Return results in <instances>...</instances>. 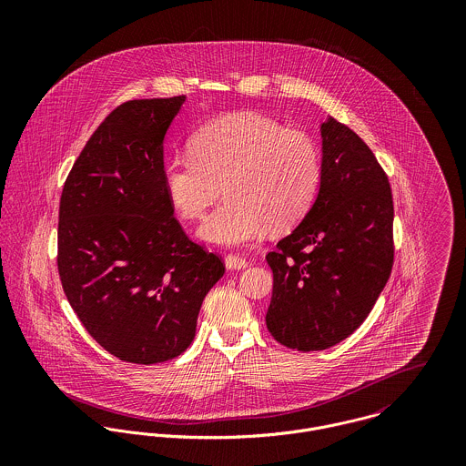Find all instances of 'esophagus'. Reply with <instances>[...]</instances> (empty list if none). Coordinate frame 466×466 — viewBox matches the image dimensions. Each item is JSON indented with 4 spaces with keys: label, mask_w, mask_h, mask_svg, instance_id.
Wrapping results in <instances>:
<instances>
[{
    "label": "esophagus",
    "mask_w": 466,
    "mask_h": 466,
    "mask_svg": "<svg viewBox=\"0 0 466 466\" xmlns=\"http://www.w3.org/2000/svg\"><path fill=\"white\" fill-rule=\"evenodd\" d=\"M224 262H226L228 268H233V270H237V268H246V267H248V260H246L244 257H238V255H228V257L224 258Z\"/></svg>",
    "instance_id": "1"
}]
</instances>
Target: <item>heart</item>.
I'll list each match as a JSON object with an SVG mask.
<instances>
[{
	"mask_svg": "<svg viewBox=\"0 0 466 466\" xmlns=\"http://www.w3.org/2000/svg\"><path fill=\"white\" fill-rule=\"evenodd\" d=\"M190 156L163 167L167 196L185 218H200L222 192L226 200L202 222L200 238L217 246L258 240L267 226H296L314 204L323 161L314 137L257 113H235L202 126Z\"/></svg>",
	"mask_w": 466,
	"mask_h": 466,
	"instance_id": "obj_1",
	"label": "heart"
}]
</instances>
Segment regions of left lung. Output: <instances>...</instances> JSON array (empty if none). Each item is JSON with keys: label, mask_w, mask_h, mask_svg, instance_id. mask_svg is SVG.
Listing matches in <instances>:
<instances>
[{"label": "left lung", "mask_w": 466, "mask_h": 466, "mask_svg": "<svg viewBox=\"0 0 466 466\" xmlns=\"http://www.w3.org/2000/svg\"><path fill=\"white\" fill-rule=\"evenodd\" d=\"M323 176L301 224L267 255L270 335L299 351L327 350L355 332L393 268V196L371 148L348 126H321Z\"/></svg>", "instance_id": "left-lung-1"}]
</instances>
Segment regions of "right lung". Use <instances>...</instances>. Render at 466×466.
Returning <instances> with one entry per match:
<instances>
[{
    "label": "right lung",
    "mask_w": 466,
    "mask_h": 466,
    "mask_svg": "<svg viewBox=\"0 0 466 466\" xmlns=\"http://www.w3.org/2000/svg\"><path fill=\"white\" fill-rule=\"evenodd\" d=\"M185 95L129 100L91 134L59 204L57 268L67 301L111 355L156 364L194 340L220 257L192 242L163 183V139Z\"/></svg>",
    "instance_id": "add662e5"
}]
</instances>
